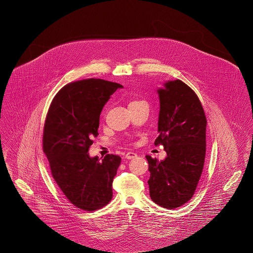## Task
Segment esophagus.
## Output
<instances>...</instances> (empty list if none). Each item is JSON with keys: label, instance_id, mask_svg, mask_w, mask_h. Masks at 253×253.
<instances>
[{"label": "esophagus", "instance_id": "obj_1", "mask_svg": "<svg viewBox=\"0 0 253 253\" xmlns=\"http://www.w3.org/2000/svg\"><path fill=\"white\" fill-rule=\"evenodd\" d=\"M137 157V155L134 154V153H132V152H129V153H127V154L125 155V157H126L127 159H132V158H134V157Z\"/></svg>", "mask_w": 253, "mask_h": 253}]
</instances>
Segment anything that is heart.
I'll return each mask as SVG.
<instances>
[{
  "label": "heart",
  "instance_id": "obj_1",
  "mask_svg": "<svg viewBox=\"0 0 253 253\" xmlns=\"http://www.w3.org/2000/svg\"><path fill=\"white\" fill-rule=\"evenodd\" d=\"M133 102H136V100H135V101H132V102H131V103H133Z\"/></svg>",
  "mask_w": 253,
  "mask_h": 253
}]
</instances>
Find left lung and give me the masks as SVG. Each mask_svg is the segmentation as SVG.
<instances>
[{
	"label": "left lung",
	"instance_id": "1",
	"mask_svg": "<svg viewBox=\"0 0 253 253\" xmlns=\"http://www.w3.org/2000/svg\"><path fill=\"white\" fill-rule=\"evenodd\" d=\"M160 100L155 145L167 157L158 161L146 156L152 200L172 210L187 203L196 190L204 167L207 119L193 89L180 80L169 81L157 90Z\"/></svg>",
	"mask_w": 253,
	"mask_h": 253
}]
</instances>
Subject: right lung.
I'll list each match as a JSON object with an SVG mask.
<instances>
[{"label": "right lung", "instance_id": "1", "mask_svg": "<svg viewBox=\"0 0 253 253\" xmlns=\"http://www.w3.org/2000/svg\"><path fill=\"white\" fill-rule=\"evenodd\" d=\"M122 87L100 79L68 84L53 98L45 119L42 148L52 176L69 202L85 211L103 208L113 196L121 157L107 155L99 161L88 151L104 104Z\"/></svg>", "mask_w": 253, "mask_h": 253}]
</instances>
